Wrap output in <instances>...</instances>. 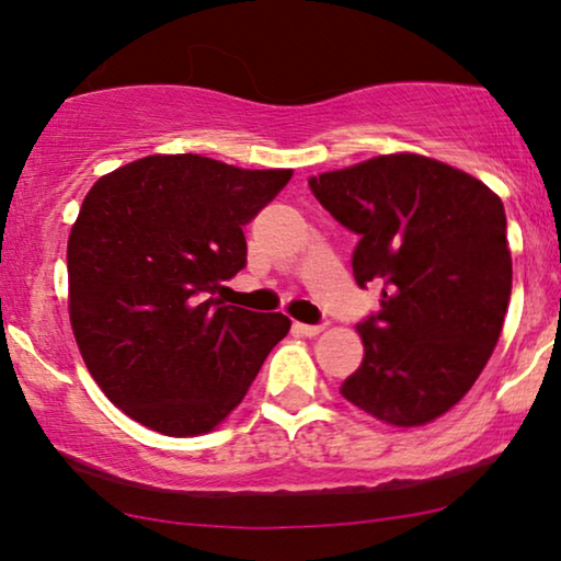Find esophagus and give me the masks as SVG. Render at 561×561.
Instances as JSON below:
<instances>
[{
  "label": "esophagus",
  "instance_id": "1",
  "mask_svg": "<svg viewBox=\"0 0 561 561\" xmlns=\"http://www.w3.org/2000/svg\"><path fill=\"white\" fill-rule=\"evenodd\" d=\"M294 329H296L298 334H304V336H317L321 329H324V324H301V321H296Z\"/></svg>",
  "mask_w": 561,
  "mask_h": 561
}]
</instances>
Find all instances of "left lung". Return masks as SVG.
Wrapping results in <instances>:
<instances>
[{"mask_svg":"<svg viewBox=\"0 0 561 561\" xmlns=\"http://www.w3.org/2000/svg\"><path fill=\"white\" fill-rule=\"evenodd\" d=\"M309 188L359 237L357 286L382 296L357 324L365 357L340 393L386 424H428L472 388L501 336L513 280L503 202L411 152L321 173Z\"/></svg>","mask_w":561,"mask_h":561,"instance_id":"1","label":"left lung"}]
</instances>
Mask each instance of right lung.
Here are the masks:
<instances>
[{"label":"right lung","mask_w":561,"mask_h":561,"mask_svg":"<svg viewBox=\"0 0 561 561\" xmlns=\"http://www.w3.org/2000/svg\"><path fill=\"white\" fill-rule=\"evenodd\" d=\"M294 171L150 156L99 179L68 237V311L104 396L165 436L211 432L242 401L283 313L209 298L248 265L242 227Z\"/></svg>","instance_id":"obj_1"}]
</instances>
